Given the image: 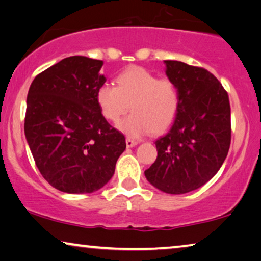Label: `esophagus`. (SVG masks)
<instances>
[{
    "mask_svg": "<svg viewBox=\"0 0 261 261\" xmlns=\"http://www.w3.org/2000/svg\"><path fill=\"white\" fill-rule=\"evenodd\" d=\"M136 144H138V142L134 141V140H132V139H129V138H127V139H126V146H127V148L135 147Z\"/></svg>",
    "mask_w": 261,
    "mask_h": 261,
    "instance_id": "obj_1",
    "label": "esophagus"
}]
</instances>
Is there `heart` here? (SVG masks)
<instances>
[{"label": "heart", "instance_id": "1", "mask_svg": "<svg viewBox=\"0 0 261 261\" xmlns=\"http://www.w3.org/2000/svg\"><path fill=\"white\" fill-rule=\"evenodd\" d=\"M117 87L102 84L95 100L102 117L118 122L127 111L133 113L118 123V128L130 138L148 133L160 134L174 122L179 107V94L169 78H158L141 66H129L120 72Z\"/></svg>", "mask_w": 261, "mask_h": 261}]
</instances>
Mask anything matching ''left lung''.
I'll list each match as a JSON object with an SVG mask.
<instances>
[{
    "label": "left lung",
    "instance_id": "obj_1",
    "mask_svg": "<svg viewBox=\"0 0 261 261\" xmlns=\"http://www.w3.org/2000/svg\"><path fill=\"white\" fill-rule=\"evenodd\" d=\"M175 83L179 107L166 135L156 140L158 158L144 176L156 189L187 194L214 177L231 143V110L227 92L203 67L164 61Z\"/></svg>",
    "mask_w": 261,
    "mask_h": 261
}]
</instances>
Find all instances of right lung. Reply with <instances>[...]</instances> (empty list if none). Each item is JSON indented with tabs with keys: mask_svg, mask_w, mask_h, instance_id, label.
I'll use <instances>...</instances> for the list:
<instances>
[{
	"mask_svg": "<svg viewBox=\"0 0 261 261\" xmlns=\"http://www.w3.org/2000/svg\"><path fill=\"white\" fill-rule=\"evenodd\" d=\"M102 61L64 58L31 83L24 133L44 178L67 194H91L114 175L123 134L102 117L95 94L105 84Z\"/></svg>",
	"mask_w": 261,
	"mask_h": 261,
	"instance_id": "right-lung-1",
	"label": "right lung"
}]
</instances>
